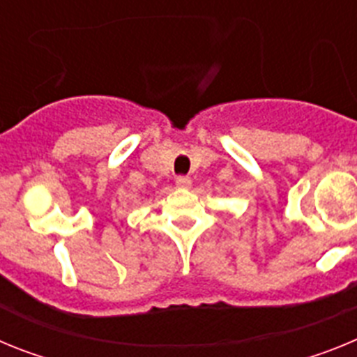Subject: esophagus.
Wrapping results in <instances>:
<instances>
[{"label":"esophagus","instance_id":"esophagus-1","mask_svg":"<svg viewBox=\"0 0 357 357\" xmlns=\"http://www.w3.org/2000/svg\"><path fill=\"white\" fill-rule=\"evenodd\" d=\"M175 184H176V188L188 189V188H191V178H189V176H178V178L175 181Z\"/></svg>","mask_w":357,"mask_h":357}]
</instances>
